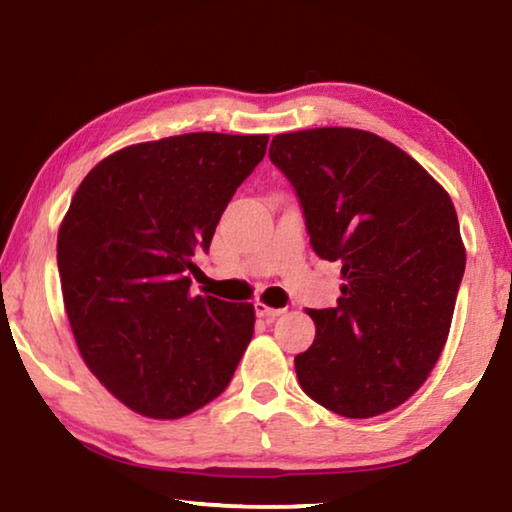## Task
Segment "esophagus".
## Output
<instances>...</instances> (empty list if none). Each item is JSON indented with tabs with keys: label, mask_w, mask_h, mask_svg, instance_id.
<instances>
[{
	"label": "esophagus",
	"mask_w": 512,
	"mask_h": 512,
	"mask_svg": "<svg viewBox=\"0 0 512 512\" xmlns=\"http://www.w3.org/2000/svg\"><path fill=\"white\" fill-rule=\"evenodd\" d=\"M254 306H256V316L258 318H265V320H274V318H279L281 313H283V309H274V306H267L263 302H256Z\"/></svg>",
	"instance_id": "obj_1"
}]
</instances>
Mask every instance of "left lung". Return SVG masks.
Here are the masks:
<instances>
[{
    "label": "left lung",
    "instance_id": "obj_1",
    "mask_svg": "<svg viewBox=\"0 0 512 512\" xmlns=\"http://www.w3.org/2000/svg\"><path fill=\"white\" fill-rule=\"evenodd\" d=\"M311 247L341 263L334 309H309L316 338L295 357L300 387L348 419L396 410L442 355L465 274L453 201L414 157L357 128L272 139Z\"/></svg>",
    "mask_w": 512,
    "mask_h": 512
}]
</instances>
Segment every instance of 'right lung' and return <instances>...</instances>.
<instances>
[{
  "label": "right lung",
  "instance_id": "obj_1",
  "mask_svg": "<svg viewBox=\"0 0 512 512\" xmlns=\"http://www.w3.org/2000/svg\"><path fill=\"white\" fill-rule=\"evenodd\" d=\"M267 139L190 132L125 146L70 201L57 238L70 329L89 371L132 412L171 421L201 410L245 355L254 304L192 295L190 272Z\"/></svg>",
  "mask_w": 512,
  "mask_h": 512
}]
</instances>
